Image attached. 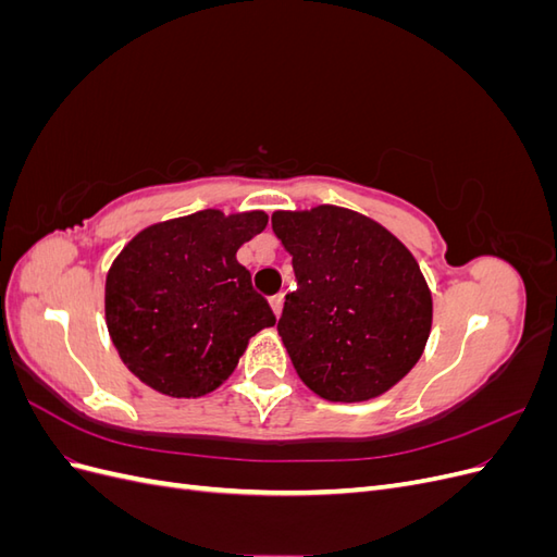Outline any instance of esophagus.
Instances as JSON below:
<instances>
[{"mask_svg": "<svg viewBox=\"0 0 557 557\" xmlns=\"http://www.w3.org/2000/svg\"><path fill=\"white\" fill-rule=\"evenodd\" d=\"M269 305H272V311H274V315L278 318V315H281V309H283V293L269 297Z\"/></svg>", "mask_w": 557, "mask_h": 557, "instance_id": "1", "label": "esophagus"}]
</instances>
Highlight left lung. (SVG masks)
<instances>
[{
    "instance_id": "obj_1",
    "label": "left lung",
    "mask_w": 557,
    "mask_h": 557,
    "mask_svg": "<svg viewBox=\"0 0 557 557\" xmlns=\"http://www.w3.org/2000/svg\"><path fill=\"white\" fill-rule=\"evenodd\" d=\"M293 256L278 334L295 372L330 401H364L411 372L428 344L432 295L411 250L358 211H274Z\"/></svg>"
}]
</instances>
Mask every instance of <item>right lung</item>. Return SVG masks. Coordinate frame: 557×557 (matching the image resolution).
<instances>
[{"label":"right lung","instance_id":"add662e5","mask_svg":"<svg viewBox=\"0 0 557 557\" xmlns=\"http://www.w3.org/2000/svg\"><path fill=\"white\" fill-rule=\"evenodd\" d=\"M264 211L205 209L141 230L107 274V327L129 372L170 397H201L237 367L276 315L237 250Z\"/></svg>","mask_w":557,"mask_h":557}]
</instances>
